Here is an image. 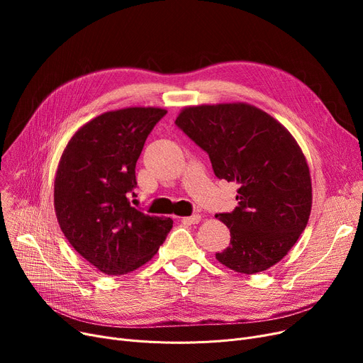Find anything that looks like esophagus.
<instances>
[{"instance_id":"34e87169","label":"esophagus","mask_w":363,"mask_h":363,"mask_svg":"<svg viewBox=\"0 0 363 363\" xmlns=\"http://www.w3.org/2000/svg\"><path fill=\"white\" fill-rule=\"evenodd\" d=\"M184 223H199L201 220L200 215H191V216H184L181 219Z\"/></svg>"}]
</instances>
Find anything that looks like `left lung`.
<instances>
[{"label": "left lung", "instance_id": "obj_1", "mask_svg": "<svg viewBox=\"0 0 363 363\" xmlns=\"http://www.w3.org/2000/svg\"><path fill=\"white\" fill-rule=\"evenodd\" d=\"M175 123L207 152L219 179L238 184V206L216 215L231 233L216 259L247 275L271 268L291 250L311 216L312 181L297 141L247 103L185 107Z\"/></svg>", "mask_w": 363, "mask_h": 363}]
</instances>
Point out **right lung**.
<instances>
[{
    "label": "right lung",
    "mask_w": 363,
    "mask_h": 363,
    "mask_svg": "<svg viewBox=\"0 0 363 363\" xmlns=\"http://www.w3.org/2000/svg\"><path fill=\"white\" fill-rule=\"evenodd\" d=\"M167 111H106L76 130L54 179L55 216L67 241L106 275H123L159 250L174 220L132 207L135 166L148 133Z\"/></svg>",
    "instance_id": "right-lung-1"
}]
</instances>
